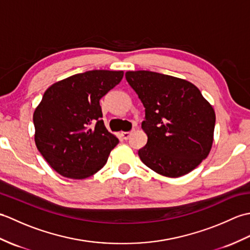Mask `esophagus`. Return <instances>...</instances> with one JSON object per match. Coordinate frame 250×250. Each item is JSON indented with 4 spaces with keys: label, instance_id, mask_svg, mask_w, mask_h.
Here are the masks:
<instances>
[{
    "label": "esophagus",
    "instance_id": "obj_1",
    "mask_svg": "<svg viewBox=\"0 0 250 250\" xmlns=\"http://www.w3.org/2000/svg\"><path fill=\"white\" fill-rule=\"evenodd\" d=\"M120 135L124 140H129L130 136L132 135V132H121Z\"/></svg>",
    "mask_w": 250,
    "mask_h": 250
}]
</instances>
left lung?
Segmentation results:
<instances>
[{"instance_id": "1", "label": "left lung", "mask_w": 250, "mask_h": 250, "mask_svg": "<svg viewBox=\"0 0 250 250\" xmlns=\"http://www.w3.org/2000/svg\"><path fill=\"white\" fill-rule=\"evenodd\" d=\"M126 82L145 107L148 140L142 162L166 177L190 173L209 155L216 115L199 88L186 79L150 71H129Z\"/></svg>"}]
</instances>
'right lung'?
<instances>
[{"label":"right lung","mask_w":250,"mask_h":250,"mask_svg":"<svg viewBox=\"0 0 250 250\" xmlns=\"http://www.w3.org/2000/svg\"><path fill=\"white\" fill-rule=\"evenodd\" d=\"M122 77L124 71H88L46 90L33 114L34 141L58 174L83 179L107 162L119 141L105 128L100 100Z\"/></svg>","instance_id":"right-lung-1"}]
</instances>
